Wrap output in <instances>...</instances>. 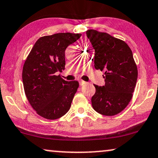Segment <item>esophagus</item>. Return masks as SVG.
Segmentation results:
<instances>
[{
    "instance_id": "1",
    "label": "esophagus",
    "mask_w": 158,
    "mask_h": 158,
    "mask_svg": "<svg viewBox=\"0 0 158 158\" xmlns=\"http://www.w3.org/2000/svg\"><path fill=\"white\" fill-rule=\"evenodd\" d=\"M79 85L80 86H83V85H84V84H86V82L83 81V80H79Z\"/></svg>"
}]
</instances>
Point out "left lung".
I'll return each instance as SVG.
<instances>
[{"label": "left lung", "instance_id": "obj_1", "mask_svg": "<svg viewBox=\"0 0 158 158\" xmlns=\"http://www.w3.org/2000/svg\"><path fill=\"white\" fill-rule=\"evenodd\" d=\"M95 51L94 68L103 71L104 86L94 84V110L105 116L121 112L130 102L137 79V68L130 48L123 40L96 30L86 31Z\"/></svg>", "mask_w": 158, "mask_h": 158}]
</instances>
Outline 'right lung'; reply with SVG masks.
<instances>
[{
	"label": "right lung",
	"instance_id": "obj_1",
	"mask_svg": "<svg viewBox=\"0 0 158 158\" xmlns=\"http://www.w3.org/2000/svg\"><path fill=\"white\" fill-rule=\"evenodd\" d=\"M81 34L59 33L37 40L25 61L22 79L28 101L40 116L56 119L69 110L79 87L57 75L65 69V50Z\"/></svg>",
	"mask_w": 158,
	"mask_h": 158
}]
</instances>
